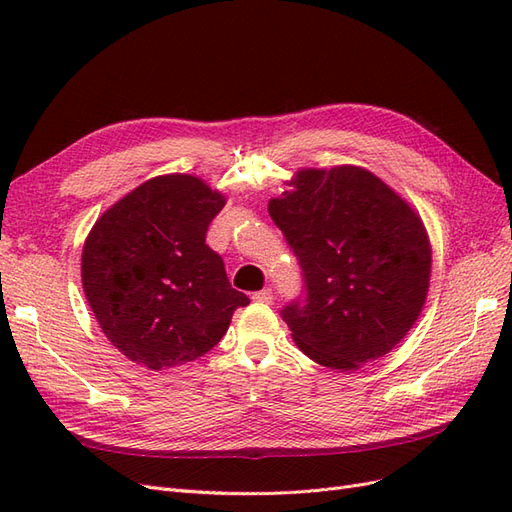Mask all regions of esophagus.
<instances>
[{
  "mask_svg": "<svg viewBox=\"0 0 512 512\" xmlns=\"http://www.w3.org/2000/svg\"><path fill=\"white\" fill-rule=\"evenodd\" d=\"M254 301H258V303H267V305H271L273 301H275V294H273V290L271 288H265V290H258V292H254V297H252Z\"/></svg>",
  "mask_w": 512,
  "mask_h": 512,
  "instance_id": "obj_1",
  "label": "esophagus"
}]
</instances>
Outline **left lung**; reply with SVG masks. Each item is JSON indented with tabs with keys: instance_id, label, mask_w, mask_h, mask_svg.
Returning a JSON list of instances; mask_svg holds the SVG:
<instances>
[{
	"instance_id": "obj_1",
	"label": "left lung",
	"mask_w": 512,
	"mask_h": 512,
	"mask_svg": "<svg viewBox=\"0 0 512 512\" xmlns=\"http://www.w3.org/2000/svg\"><path fill=\"white\" fill-rule=\"evenodd\" d=\"M269 200L303 269L305 294L282 309L309 359L339 371L389 354L425 305L431 245L421 218L359 166L303 168Z\"/></svg>"
}]
</instances>
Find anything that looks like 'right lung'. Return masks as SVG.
<instances>
[{"label": "right lung", "mask_w": 512, "mask_h": 512, "mask_svg": "<svg viewBox=\"0 0 512 512\" xmlns=\"http://www.w3.org/2000/svg\"><path fill=\"white\" fill-rule=\"evenodd\" d=\"M226 198L192 175L153 177L104 211L83 247L81 277L104 335L160 371L207 354L250 299L205 243Z\"/></svg>", "instance_id": "1"}]
</instances>
